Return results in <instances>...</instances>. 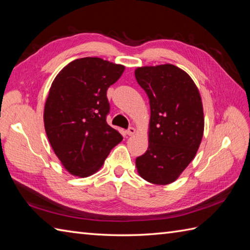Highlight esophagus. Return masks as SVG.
Returning a JSON list of instances; mask_svg holds the SVG:
<instances>
[{
    "label": "esophagus",
    "mask_w": 250,
    "mask_h": 250,
    "mask_svg": "<svg viewBox=\"0 0 250 250\" xmlns=\"http://www.w3.org/2000/svg\"><path fill=\"white\" fill-rule=\"evenodd\" d=\"M135 133V129L133 128V126H130V128L126 130V134H128L129 136H131V135H133Z\"/></svg>",
    "instance_id": "34e87169"
}]
</instances>
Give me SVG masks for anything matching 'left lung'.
<instances>
[{
	"label": "left lung",
	"mask_w": 250,
	"mask_h": 250,
	"mask_svg": "<svg viewBox=\"0 0 250 250\" xmlns=\"http://www.w3.org/2000/svg\"><path fill=\"white\" fill-rule=\"evenodd\" d=\"M135 78L150 105L149 145L136 158L137 172L147 182H175L193 160L204 132V114L198 87L173 64L143 66Z\"/></svg>",
	"instance_id": "8db88e82"
}]
</instances>
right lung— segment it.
I'll return each instance as SVG.
<instances>
[{"instance_id": "1", "label": "right lung", "mask_w": 250, "mask_h": 250, "mask_svg": "<svg viewBox=\"0 0 250 250\" xmlns=\"http://www.w3.org/2000/svg\"><path fill=\"white\" fill-rule=\"evenodd\" d=\"M125 66L101 58H82L68 63L56 76L44 108L47 137L67 172L87 177L103 166L122 141L106 122V92Z\"/></svg>"}]
</instances>
